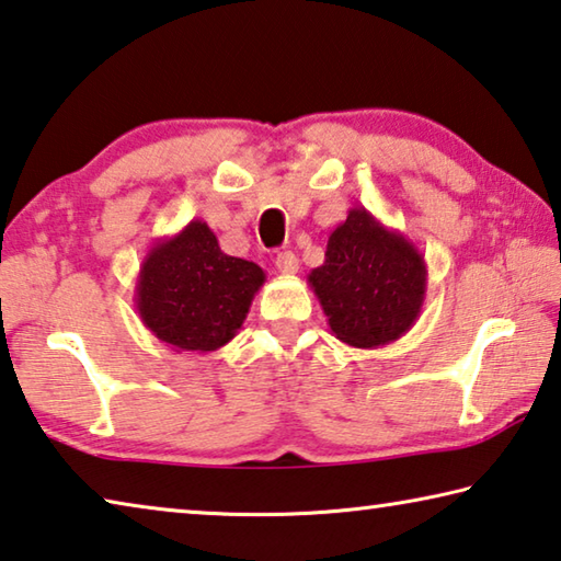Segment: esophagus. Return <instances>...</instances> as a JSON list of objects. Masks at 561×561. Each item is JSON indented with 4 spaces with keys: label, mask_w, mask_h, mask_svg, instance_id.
<instances>
[{
    "label": "esophagus",
    "mask_w": 561,
    "mask_h": 561,
    "mask_svg": "<svg viewBox=\"0 0 561 561\" xmlns=\"http://www.w3.org/2000/svg\"><path fill=\"white\" fill-rule=\"evenodd\" d=\"M274 264H277V270H279L282 274H287V277H291V274L299 272L297 254L289 252V250H287V252H279L277 260H274Z\"/></svg>",
    "instance_id": "esophagus-1"
}]
</instances>
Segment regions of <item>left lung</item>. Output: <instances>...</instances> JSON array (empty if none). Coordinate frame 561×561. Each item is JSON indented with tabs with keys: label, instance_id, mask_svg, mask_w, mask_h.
Returning <instances> with one entry per match:
<instances>
[{
	"label": "left lung",
	"instance_id": "1",
	"mask_svg": "<svg viewBox=\"0 0 561 561\" xmlns=\"http://www.w3.org/2000/svg\"><path fill=\"white\" fill-rule=\"evenodd\" d=\"M307 279L331 334L354 348H378L401 339L421 317L428 267L403 232L366 207H351L329 234L324 264Z\"/></svg>",
	"mask_w": 561,
	"mask_h": 561
}]
</instances>
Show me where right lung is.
Returning a JSON list of instances; mask_svg holds the SVG:
<instances>
[{"label":"right lung","instance_id":"right-lung-1","mask_svg":"<svg viewBox=\"0 0 561 561\" xmlns=\"http://www.w3.org/2000/svg\"><path fill=\"white\" fill-rule=\"evenodd\" d=\"M264 279L260 264L225 254L207 222L193 220L148 250L136 309L170 348L210 354L237 336Z\"/></svg>","mask_w":561,"mask_h":561}]
</instances>
